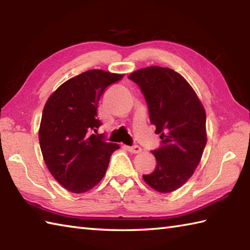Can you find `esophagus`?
<instances>
[{"label":"esophagus","instance_id":"34e87169","mask_svg":"<svg viewBox=\"0 0 250 250\" xmlns=\"http://www.w3.org/2000/svg\"><path fill=\"white\" fill-rule=\"evenodd\" d=\"M126 149H128L130 152L132 153H139L142 151V148L139 145H134V146H128L126 147Z\"/></svg>","mask_w":250,"mask_h":250}]
</instances>
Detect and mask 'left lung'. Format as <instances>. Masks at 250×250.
Instances as JSON below:
<instances>
[{
  "label": "left lung",
  "mask_w": 250,
  "mask_h": 250,
  "mask_svg": "<svg viewBox=\"0 0 250 250\" xmlns=\"http://www.w3.org/2000/svg\"><path fill=\"white\" fill-rule=\"evenodd\" d=\"M129 78L140 86L162 140L152 151L155 171L143 178L159 192H172L192 176L201 161L207 141L205 109L188 82L171 68L148 66Z\"/></svg>",
  "instance_id": "1"
}]
</instances>
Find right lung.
<instances>
[{
  "instance_id": "add662e5",
  "label": "right lung",
  "mask_w": 250,
  "mask_h": 250,
  "mask_svg": "<svg viewBox=\"0 0 250 250\" xmlns=\"http://www.w3.org/2000/svg\"><path fill=\"white\" fill-rule=\"evenodd\" d=\"M122 74L90 70L63 83L47 100L39 140L52 176L73 193H83L104 177L118 144L93 134L102 122L97 115L105 89Z\"/></svg>"
}]
</instances>
